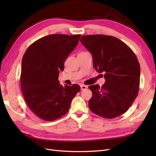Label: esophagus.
Segmentation results:
<instances>
[{
  "label": "esophagus",
  "instance_id": "34e87169",
  "mask_svg": "<svg viewBox=\"0 0 156 156\" xmlns=\"http://www.w3.org/2000/svg\"><path fill=\"white\" fill-rule=\"evenodd\" d=\"M87 88H88V87L87 85H84V84H81V90H84L87 89Z\"/></svg>",
  "mask_w": 156,
  "mask_h": 156
}]
</instances>
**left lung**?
Wrapping results in <instances>:
<instances>
[{
  "mask_svg": "<svg viewBox=\"0 0 156 156\" xmlns=\"http://www.w3.org/2000/svg\"><path fill=\"white\" fill-rule=\"evenodd\" d=\"M81 42L92 54L94 68L104 73L105 79L101 87L98 84L88 87L92 92L90 109L105 119L124 114L139 93L140 69L136 55L114 36L86 35L81 37Z\"/></svg>",
  "mask_w": 156,
  "mask_h": 156,
  "instance_id": "obj_1",
  "label": "left lung"
}]
</instances>
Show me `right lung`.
Masks as SVG:
<instances>
[{"label":"right lung","mask_w":156,"mask_h":156,"mask_svg":"<svg viewBox=\"0 0 156 156\" xmlns=\"http://www.w3.org/2000/svg\"><path fill=\"white\" fill-rule=\"evenodd\" d=\"M81 34H55L32 44L23 56L21 86L23 97L30 110L40 119L53 121L68 111L80 86H62L59 72L79 43Z\"/></svg>","instance_id":"1"}]
</instances>
